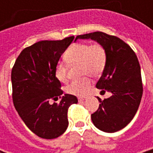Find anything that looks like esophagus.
Returning a JSON list of instances; mask_svg holds the SVG:
<instances>
[{"mask_svg":"<svg viewBox=\"0 0 153 153\" xmlns=\"http://www.w3.org/2000/svg\"><path fill=\"white\" fill-rule=\"evenodd\" d=\"M83 100H85V97H79V98H78V101H79V102H82Z\"/></svg>","mask_w":153,"mask_h":153,"instance_id":"esophagus-1","label":"esophagus"}]
</instances>
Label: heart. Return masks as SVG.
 Listing matches in <instances>:
<instances>
[{
    "label": "heart",
    "mask_w": 153,
    "mask_h": 153,
    "mask_svg": "<svg viewBox=\"0 0 153 153\" xmlns=\"http://www.w3.org/2000/svg\"><path fill=\"white\" fill-rule=\"evenodd\" d=\"M65 61L69 65H79L81 76H89L98 77L105 70L107 62V53L105 47L100 43L77 42L71 45L65 53ZM67 64L59 62L55 68L57 79L65 82L68 79ZM91 87V80L88 76H84L68 84L65 90L75 96H82L86 94Z\"/></svg>",
    "instance_id": "obj_1"
}]
</instances>
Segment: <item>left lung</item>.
Returning <instances> with one entry per match:
<instances>
[{"label":"left lung","mask_w":153,"mask_h":153,"mask_svg":"<svg viewBox=\"0 0 153 153\" xmlns=\"http://www.w3.org/2000/svg\"><path fill=\"white\" fill-rule=\"evenodd\" d=\"M76 39L94 40L106 50V65L96 88L111 92L112 95L104 100L97 97L100 104L91 118L99 129L117 132L131 122L142 97L143 86L137 56L125 42L101 31L80 35Z\"/></svg>","instance_id":"left-lung-1"}]
</instances>
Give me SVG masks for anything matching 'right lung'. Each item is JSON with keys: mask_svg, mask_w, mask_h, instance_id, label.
Masks as SVG:
<instances>
[{"mask_svg": "<svg viewBox=\"0 0 153 153\" xmlns=\"http://www.w3.org/2000/svg\"><path fill=\"white\" fill-rule=\"evenodd\" d=\"M74 36L57 41H41L25 48L12 69L13 101L22 120L37 136L54 139L68 127L69 107L77 98L65 94L55 76V68L61 54L73 42Z\"/></svg>", "mask_w": 153, "mask_h": 153, "instance_id": "right-lung-1", "label": "right lung"}]
</instances>
